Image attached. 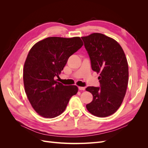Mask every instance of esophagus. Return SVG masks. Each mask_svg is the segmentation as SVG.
Returning <instances> with one entry per match:
<instances>
[{"mask_svg": "<svg viewBox=\"0 0 148 148\" xmlns=\"http://www.w3.org/2000/svg\"><path fill=\"white\" fill-rule=\"evenodd\" d=\"M78 89H79V90H83L84 91L85 89V87H82V86H79L78 87Z\"/></svg>", "mask_w": 148, "mask_h": 148, "instance_id": "34e87169", "label": "esophagus"}]
</instances>
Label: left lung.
I'll return each instance as SVG.
<instances>
[{
	"label": "left lung",
	"instance_id": "obj_1",
	"mask_svg": "<svg viewBox=\"0 0 148 148\" xmlns=\"http://www.w3.org/2000/svg\"><path fill=\"white\" fill-rule=\"evenodd\" d=\"M90 58L92 70L100 73V87L88 86L93 96L86 107L91 114L106 117L122 104L128 83V66L122 47L114 39L101 33L82 37Z\"/></svg>",
	"mask_w": 148,
	"mask_h": 148
}]
</instances>
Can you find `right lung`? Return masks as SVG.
I'll list each match as a JSON object with an SVG mask.
<instances>
[{"label": "right lung", "mask_w": 148, "mask_h": 148, "mask_svg": "<svg viewBox=\"0 0 148 148\" xmlns=\"http://www.w3.org/2000/svg\"><path fill=\"white\" fill-rule=\"evenodd\" d=\"M83 45L79 37H49L30 49L23 69L25 90L33 109L42 117L60 115L77 93V86H65L54 78L59 77L69 58Z\"/></svg>", "instance_id": "right-lung-1"}]
</instances>
